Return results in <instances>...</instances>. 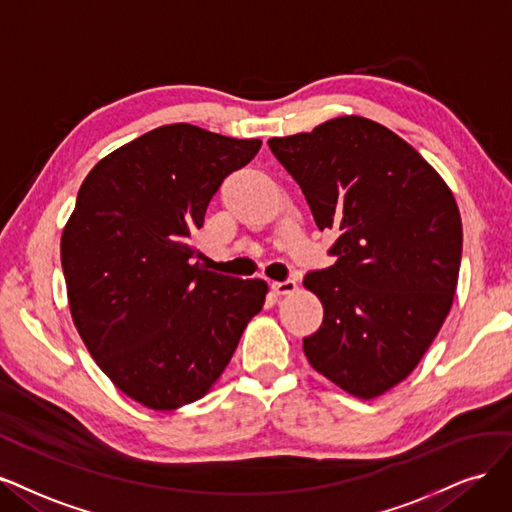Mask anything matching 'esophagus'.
I'll return each mask as SVG.
<instances>
[{"label":"esophagus","mask_w":512,"mask_h":512,"mask_svg":"<svg viewBox=\"0 0 512 512\" xmlns=\"http://www.w3.org/2000/svg\"><path fill=\"white\" fill-rule=\"evenodd\" d=\"M272 289H274L278 295H289V293H293L295 289H298V283H295V280H291V278L278 280V283H272Z\"/></svg>","instance_id":"1"}]
</instances>
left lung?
Listing matches in <instances>:
<instances>
[{
  "label": "left lung",
  "mask_w": 512,
  "mask_h": 512,
  "mask_svg": "<svg viewBox=\"0 0 512 512\" xmlns=\"http://www.w3.org/2000/svg\"><path fill=\"white\" fill-rule=\"evenodd\" d=\"M336 263L308 272L323 323L304 338L310 366L372 400L417 368L447 319L461 263V217L440 174L381 123L338 117L270 138Z\"/></svg>",
  "instance_id": "obj_1"
}]
</instances>
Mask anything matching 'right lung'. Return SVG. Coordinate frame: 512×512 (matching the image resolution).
I'll return each instance as SVG.
<instances>
[{"instance_id": "right-lung-1", "label": "right lung", "mask_w": 512, "mask_h": 512, "mask_svg": "<svg viewBox=\"0 0 512 512\" xmlns=\"http://www.w3.org/2000/svg\"><path fill=\"white\" fill-rule=\"evenodd\" d=\"M259 148L174 123L82 180L61 234L70 312L95 364L146 408L204 398L266 302V280L210 272L193 263L191 244L225 176Z\"/></svg>"}]
</instances>
